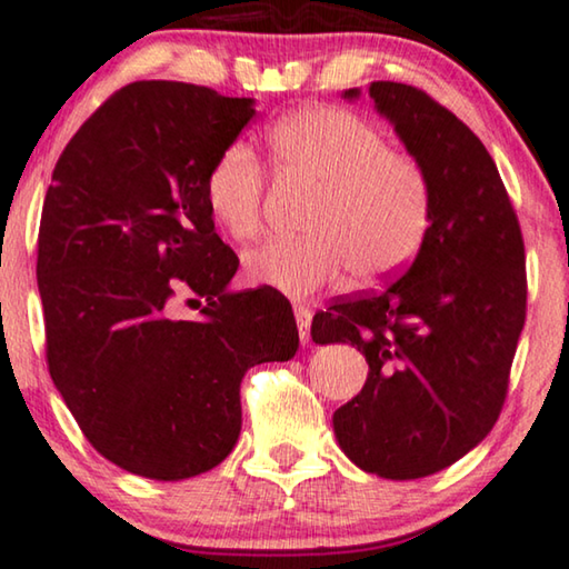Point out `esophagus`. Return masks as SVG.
<instances>
[{
  "mask_svg": "<svg viewBox=\"0 0 569 569\" xmlns=\"http://www.w3.org/2000/svg\"><path fill=\"white\" fill-rule=\"evenodd\" d=\"M295 320H298L300 341L310 343V320H312L310 308H305V305H295Z\"/></svg>",
  "mask_w": 569,
  "mask_h": 569,
  "instance_id": "34e87169",
  "label": "esophagus"
}]
</instances>
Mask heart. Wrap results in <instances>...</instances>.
Masks as SVG:
<instances>
[{"label": "heart", "instance_id": "heart-1", "mask_svg": "<svg viewBox=\"0 0 569 569\" xmlns=\"http://www.w3.org/2000/svg\"><path fill=\"white\" fill-rule=\"evenodd\" d=\"M279 177L318 187L302 238H274L246 257L253 284L305 298L349 269L357 282L400 271L421 251L433 220V182L416 156L395 151L380 128L341 107H305L274 122ZM267 174L246 143H230L204 179V202L236 243L264 226Z\"/></svg>", "mask_w": 569, "mask_h": 569}]
</instances>
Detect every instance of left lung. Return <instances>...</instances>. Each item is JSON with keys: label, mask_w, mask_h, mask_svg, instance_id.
I'll use <instances>...</instances> for the list:
<instances>
[{"label": "left lung", "mask_w": 569, "mask_h": 569, "mask_svg": "<svg viewBox=\"0 0 569 569\" xmlns=\"http://www.w3.org/2000/svg\"><path fill=\"white\" fill-rule=\"evenodd\" d=\"M369 97L431 174V230L408 271L316 312L310 336L357 346L369 365L333 413L343 455L385 480H418L498 421L526 320L523 236L496 161L455 112L398 81H372Z\"/></svg>", "instance_id": "8db88e82"}]
</instances>
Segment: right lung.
Wrapping results in <instances>:
<instances>
[{
	"label": "right lung",
	"mask_w": 569,
	"mask_h": 569,
	"mask_svg": "<svg viewBox=\"0 0 569 569\" xmlns=\"http://www.w3.org/2000/svg\"><path fill=\"white\" fill-rule=\"evenodd\" d=\"M257 114L251 97L133 81L63 148L38 233L46 357L81 433L148 480L218 467L241 433V380L300 346L271 287L230 292L238 257L204 179ZM189 293L201 318H170Z\"/></svg>",
	"instance_id": "right-lung-1"
}]
</instances>
